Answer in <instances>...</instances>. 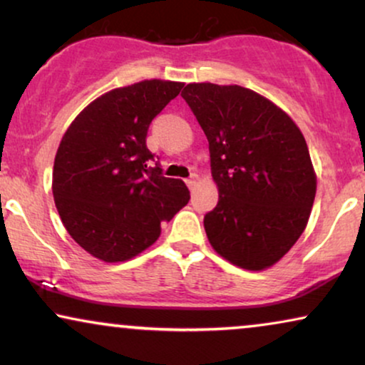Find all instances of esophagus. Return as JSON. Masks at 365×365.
Returning a JSON list of instances; mask_svg holds the SVG:
<instances>
[{
    "label": "esophagus",
    "instance_id": "1",
    "mask_svg": "<svg viewBox=\"0 0 365 365\" xmlns=\"http://www.w3.org/2000/svg\"><path fill=\"white\" fill-rule=\"evenodd\" d=\"M185 182H187L188 188H193V187L197 185V182H198V175H197V173H192V175H190V178H187Z\"/></svg>",
    "mask_w": 365,
    "mask_h": 365
}]
</instances>
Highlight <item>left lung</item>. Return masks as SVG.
I'll return each instance as SVG.
<instances>
[{
  "mask_svg": "<svg viewBox=\"0 0 365 365\" xmlns=\"http://www.w3.org/2000/svg\"><path fill=\"white\" fill-rule=\"evenodd\" d=\"M182 98L209 140L219 188L204 217L209 242L242 269L273 266L303 234L315 200L305 138L283 109L246 87L200 82Z\"/></svg>",
  "mask_w": 365,
  "mask_h": 365,
  "instance_id": "obj_1",
  "label": "left lung"
}]
</instances>
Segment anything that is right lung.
I'll return each mask as SVG.
<instances>
[{
	"mask_svg": "<svg viewBox=\"0 0 365 365\" xmlns=\"http://www.w3.org/2000/svg\"><path fill=\"white\" fill-rule=\"evenodd\" d=\"M182 82L141 81L118 87L73 119L55 155L52 192L63 227L89 255L128 261L160 237L190 200L182 180L167 178L146 135Z\"/></svg>",
	"mask_w": 365,
	"mask_h": 365,
	"instance_id": "1",
	"label": "right lung"
}]
</instances>
